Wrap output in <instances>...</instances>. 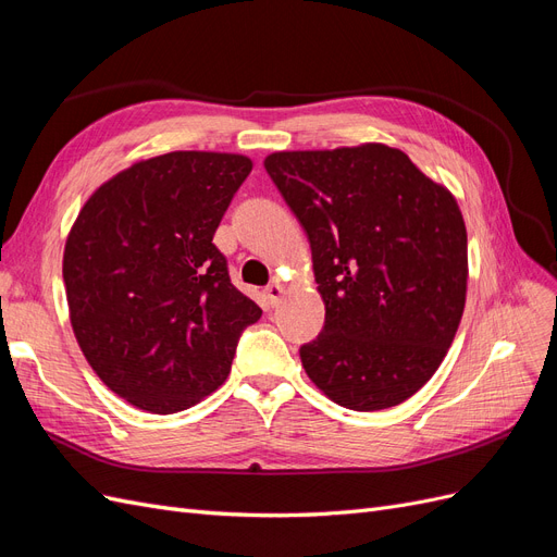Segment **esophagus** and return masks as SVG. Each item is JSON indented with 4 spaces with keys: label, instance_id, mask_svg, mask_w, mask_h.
Instances as JSON below:
<instances>
[{
    "label": "esophagus",
    "instance_id": "1",
    "mask_svg": "<svg viewBox=\"0 0 557 557\" xmlns=\"http://www.w3.org/2000/svg\"><path fill=\"white\" fill-rule=\"evenodd\" d=\"M264 297H267V301H270L272 306H276L281 301V297H283V283L281 281H272L270 285L264 287Z\"/></svg>",
    "mask_w": 557,
    "mask_h": 557
}]
</instances>
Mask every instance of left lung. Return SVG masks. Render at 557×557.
Masks as SVG:
<instances>
[{
    "mask_svg": "<svg viewBox=\"0 0 557 557\" xmlns=\"http://www.w3.org/2000/svg\"><path fill=\"white\" fill-rule=\"evenodd\" d=\"M264 170L311 242L324 301L301 367L343 408L398 406L437 371L463 315L461 209L387 145L276 151Z\"/></svg>",
    "mask_w": 557,
    "mask_h": 557,
    "instance_id": "1",
    "label": "left lung"
}]
</instances>
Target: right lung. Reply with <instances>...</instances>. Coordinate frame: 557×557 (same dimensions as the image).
Segmentation results:
<instances>
[{
    "label": "right lung",
    "instance_id": "right-lung-1",
    "mask_svg": "<svg viewBox=\"0 0 557 557\" xmlns=\"http://www.w3.org/2000/svg\"><path fill=\"white\" fill-rule=\"evenodd\" d=\"M251 159L170 151L114 175L64 248L71 324L89 367L131 406L172 414L219 389L260 306L230 283L214 233Z\"/></svg>",
    "mask_w": 557,
    "mask_h": 557
}]
</instances>
